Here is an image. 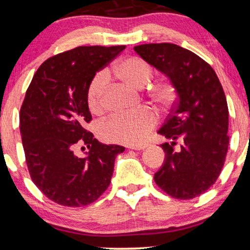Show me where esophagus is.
<instances>
[{"label": "esophagus", "mask_w": 250, "mask_h": 250, "mask_svg": "<svg viewBox=\"0 0 250 250\" xmlns=\"http://www.w3.org/2000/svg\"><path fill=\"white\" fill-rule=\"evenodd\" d=\"M147 147V145H132V146H128V149H134V150H141L145 149Z\"/></svg>", "instance_id": "obj_1"}]
</instances>
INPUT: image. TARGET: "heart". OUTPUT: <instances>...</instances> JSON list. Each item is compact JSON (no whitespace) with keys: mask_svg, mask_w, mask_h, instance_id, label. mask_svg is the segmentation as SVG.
<instances>
[{"mask_svg":"<svg viewBox=\"0 0 250 250\" xmlns=\"http://www.w3.org/2000/svg\"><path fill=\"white\" fill-rule=\"evenodd\" d=\"M107 76L120 80L132 88L146 87L153 75V68L144 59L138 57L126 58L118 61L106 70L98 73L89 83L87 103L94 113L104 110V92ZM147 97L159 107L168 106L175 98V88L169 81H161L149 88ZM156 124V116L152 110L143 109L134 113H115L98 125V134L103 140L112 143L140 144Z\"/></svg>","mask_w":250,"mask_h":250,"instance_id":"heart-1","label":"heart"}]
</instances>
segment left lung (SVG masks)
I'll return each mask as SVG.
<instances>
[{
	"instance_id": "obj_1",
	"label": "left lung",
	"mask_w": 250,
	"mask_h": 250,
	"mask_svg": "<svg viewBox=\"0 0 250 250\" xmlns=\"http://www.w3.org/2000/svg\"><path fill=\"white\" fill-rule=\"evenodd\" d=\"M133 50L167 76L177 95L171 115L158 131L170 143L161 145L166 158L154 181L174 198H195L215 183L229 149L224 89L210 64L181 46L162 42Z\"/></svg>"
}]
</instances>
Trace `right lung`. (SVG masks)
<instances>
[{
  "label": "right lung",
  "instance_id": "1",
  "mask_svg": "<svg viewBox=\"0 0 250 250\" xmlns=\"http://www.w3.org/2000/svg\"><path fill=\"white\" fill-rule=\"evenodd\" d=\"M125 46H79L57 54L37 70L21 107V143L31 178L53 202L80 208L91 204L109 187L117 155L125 150L105 145L84 128L91 120L89 83ZM87 145L84 158L73 153Z\"/></svg>",
  "mask_w": 250,
  "mask_h": 250
}]
</instances>
